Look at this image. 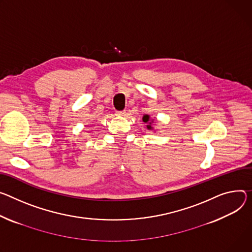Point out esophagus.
<instances>
[{
  "label": "esophagus",
  "mask_w": 252,
  "mask_h": 252,
  "mask_svg": "<svg viewBox=\"0 0 252 252\" xmlns=\"http://www.w3.org/2000/svg\"><path fill=\"white\" fill-rule=\"evenodd\" d=\"M126 112H125V110H118V111H116V114L117 116H124Z\"/></svg>",
  "instance_id": "34e87169"
}]
</instances>
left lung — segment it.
Returning a JSON list of instances; mask_svg holds the SVG:
<instances>
[{
  "label": "left lung",
  "mask_w": 252,
  "mask_h": 252,
  "mask_svg": "<svg viewBox=\"0 0 252 252\" xmlns=\"http://www.w3.org/2000/svg\"><path fill=\"white\" fill-rule=\"evenodd\" d=\"M143 122H144L145 124H147V128H148L149 130L153 129V126H152V124H153V122H154V121L150 119V116H149V114H145V116L143 117Z\"/></svg>",
  "instance_id": "1"
}]
</instances>
